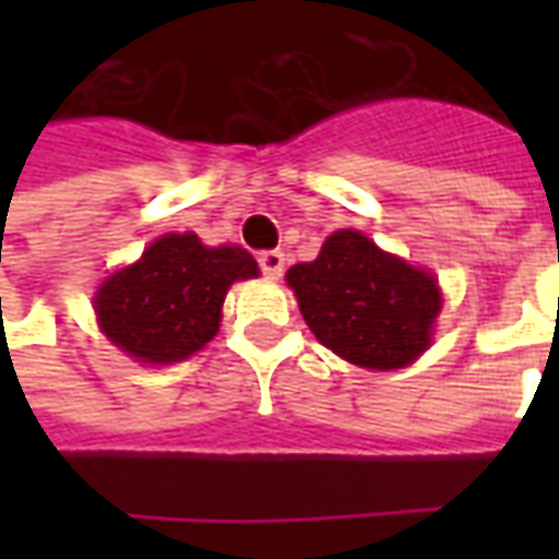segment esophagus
Returning a JSON list of instances; mask_svg holds the SVG:
<instances>
[{"mask_svg": "<svg viewBox=\"0 0 559 559\" xmlns=\"http://www.w3.org/2000/svg\"><path fill=\"white\" fill-rule=\"evenodd\" d=\"M284 251H263V254L257 257V263L263 269V275L269 278H281V272H284Z\"/></svg>", "mask_w": 559, "mask_h": 559, "instance_id": "esophagus-1", "label": "esophagus"}]
</instances>
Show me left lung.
I'll return each mask as SVG.
<instances>
[{
  "label": "left lung",
  "instance_id": "1",
  "mask_svg": "<svg viewBox=\"0 0 559 559\" xmlns=\"http://www.w3.org/2000/svg\"><path fill=\"white\" fill-rule=\"evenodd\" d=\"M287 284L317 341L347 362L392 371L431 344L437 281L362 233H332L317 260L287 272Z\"/></svg>",
  "mask_w": 559,
  "mask_h": 559
}]
</instances>
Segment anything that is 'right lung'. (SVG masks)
Instances as JSON below:
<instances>
[{"mask_svg":"<svg viewBox=\"0 0 559 559\" xmlns=\"http://www.w3.org/2000/svg\"><path fill=\"white\" fill-rule=\"evenodd\" d=\"M257 278L239 245L206 248L194 233H167L134 266L119 269L95 296L104 335L140 362L188 359L215 338L233 281Z\"/></svg>","mask_w":559,"mask_h":559,"instance_id":"add662e5","label":"right lung"}]
</instances>
